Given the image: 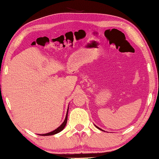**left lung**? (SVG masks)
<instances>
[{"mask_svg": "<svg viewBox=\"0 0 159 159\" xmlns=\"http://www.w3.org/2000/svg\"><path fill=\"white\" fill-rule=\"evenodd\" d=\"M95 126H96V127H97V129H100V130H102V129H100V128H99V127H98V126H97L96 125H95Z\"/></svg>", "mask_w": 159, "mask_h": 159, "instance_id": "1", "label": "left lung"}]
</instances>
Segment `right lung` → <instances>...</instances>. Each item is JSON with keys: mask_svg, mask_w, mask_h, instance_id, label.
Wrapping results in <instances>:
<instances>
[{"mask_svg": "<svg viewBox=\"0 0 159 159\" xmlns=\"http://www.w3.org/2000/svg\"><path fill=\"white\" fill-rule=\"evenodd\" d=\"M68 109H69V107H68L67 109V114H66V116H65V121L62 122V124H61V125L59 126V127L57 128L56 129H55L54 131H51V132H49L47 134H39V135L40 136H52V135H54V134H56L57 133L60 132L61 131H62L64 128L65 127L66 124H67V114H68Z\"/></svg>", "mask_w": 159, "mask_h": 159, "instance_id": "1", "label": "right lung"}]
</instances>
